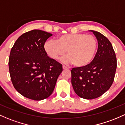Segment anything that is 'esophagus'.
Listing matches in <instances>:
<instances>
[{
  "instance_id": "esophagus-1",
  "label": "esophagus",
  "mask_w": 125,
  "mask_h": 125,
  "mask_svg": "<svg viewBox=\"0 0 125 125\" xmlns=\"http://www.w3.org/2000/svg\"><path fill=\"white\" fill-rule=\"evenodd\" d=\"M62 67H63V69H68V67H66L65 65H63Z\"/></svg>"
}]
</instances>
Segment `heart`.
Returning <instances> with one entry per match:
<instances>
[{"mask_svg": "<svg viewBox=\"0 0 125 125\" xmlns=\"http://www.w3.org/2000/svg\"><path fill=\"white\" fill-rule=\"evenodd\" d=\"M97 40L94 35L83 33L65 34L60 35L57 40H49L44 43V49L47 54L56 60L65 54L64 62L73 63L77 67L88 65L94 58L97 50Z\"/></svg>", "mask_w": 125, "mask_h": 125, "instance_id": "1", "label": "heart"}]
</instances>
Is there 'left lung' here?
<instances>
[{
  "mask_svg": "<svg viewBox=\"0 0 125 125\" xmlns=\"http://www.w3.org/2000/svg\"><path fill=\"white\" fill-rule=\"evenodd\" d=\"M98 41V49L90 64L71 70L74 91L79 97L91 100L105 93L114 81L117 60L113 46L107 38L100 32L93 31Z\"/></svg>",
  "mask_w": 125,
  "mask_h": 125,
  "instance_id": "8db88e82",
  "label": "left lung"
}]
</instances>
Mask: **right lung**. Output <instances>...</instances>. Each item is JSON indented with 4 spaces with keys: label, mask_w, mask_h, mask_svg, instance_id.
Instances as JSON below:
<instances>
[{
    "label": "right lung",
    "mask_w": 125,
    "mask_h": 125,
    "mask_svg": "<svg viewBox=\"0 0 125 125\" xmlns=\"http://www.w3.org/2000/svg\"><path fill=\"white\" fill-rule=\"evenodd\" d=\"M52 34L33 30L16 40L10 50L9 69L16 90L25 97L42 100L53 93L62 65L50 58L44 49Z\"/></svg>",
    "instance_id": "right-lung-1"
}]
</instances>
